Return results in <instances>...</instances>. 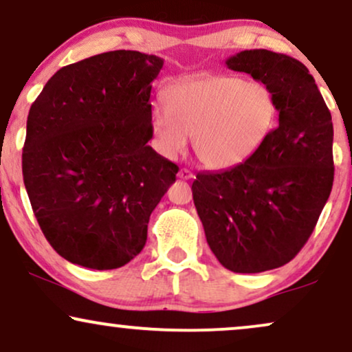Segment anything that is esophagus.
<instances>
[{
    "mask_svg": "<svg viewBox=\"0 0 352 352\" xmlns=\"http://www.w3.org/2000/svg\"><path fill=\"white\" fill-rule=\"evenodd\" d=\"M177 177L182 180H190V179H193V173H191L188 168H180L179 173H177Z\"/></svg>",
    "mask_w": 352,
    "mask_h": 352,
    "instance_id": "1",
    "label": "esophagus"
}]
</instances>
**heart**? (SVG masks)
I'll return each mask as SVG.
<instances>
[{
	"instance_id": "heart-1",
	"label": "heart",
	"mask_w": 352,
	"mask_h": 352,
	"mask_svg": "<svg viewBox=\"0 0 352 352\" xmlns=\"http://www.w3.org/2000/svg\"><path fill=\"white\" fill-rule=\"evenodd\" d=\"M162 99L166 110L151 113L155 149L173 159L193 138L199 162L212 170L248 161L278 122V100L266 84L228 74H204L172 84Z\"/></svg>"
}]
</instances>
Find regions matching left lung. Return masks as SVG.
I'll return each mask as SVG.
<instances>
[{
  "instance_id": "obj_1",
  "label": "left lung",
  "mask_w": 352,
  "mask_h": 352,
  "mask_svg": "<svg viewBox=\"0 0 352 352\" xmlns=\"http://www.w3.org/2000/svg\"><path fill=\"white\" fill-rule=\"evenodd\" d=\"M226 65L274 92L279 124L248 161L197 173L191 190L219 263L234 273H261L300 252L330 197L331 113L314 76L296 58L260 48L240 52Z\"/></svg>"
}]
</instances>
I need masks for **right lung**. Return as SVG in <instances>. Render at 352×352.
<instances>
[{
  "mask_svg": "<svg viewBox=\"0 0 352 352\" xmlns=\"http://www.w3.org/2000/svg\"><path fill=\"white\" fill-rule=\"evenodd\" d=\"M164 60L115 50L58 69L30 107L22 175L58 255L91 270L131 261L179 172L148 146Z\"/></svg>",
  "mask_w": 352,
  "mask_h": 352,
  "instance_id": "obj_1",
  "label": "right lung"
}]
</instances>
